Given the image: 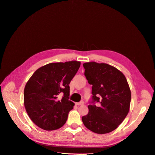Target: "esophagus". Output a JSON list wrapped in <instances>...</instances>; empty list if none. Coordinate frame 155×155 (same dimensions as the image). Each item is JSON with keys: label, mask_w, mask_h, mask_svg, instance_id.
Masks as SVG:
<instances>
[{"label": "esophagus", "mask_w": 155, "mask_h": 155, "mask_svg": "<svg viewBox=\"0 0 155 155\" xmlns=\"http://www.w3.org/2000/svg\"><path fill=\"white\" fill-rule=\"evenodd\" d=\"M76 104L77 106H81V105H83V104H84V101H81V102H79V103H76Z\"/></svg>", "instance_id": "34e87169"}]
</instances>
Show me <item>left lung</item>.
Segmentation results:
<instances>
[{
	"instance_id": "left-lung-1",
	"label": "left lung",
	"mask_w": 155,
	"mask_h": 155,
	"mask_svg": "<svg viewBox=\"0 0 155 155\" xmlns=\"http://www.w3.org/2000/svg\"><path fill=\"white\" fill-rule=\"evenodd\" d=\"M83 66L88 83L93 85V101L100 104H89V113L82 121L95 133H110L129 113L131 94L128 81L122 72L107 64L89 62Z\"/></svg>"
}]
</instances>
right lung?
Segmentation results:
<instances>
[{"instance_id":"1","label":"right lung","mask_w":155,"mask_h":155,"mask_svg":"<svg viewBox=\"0 0 155 155\" xmlns=\"http://www.w3.org/2000/svg\"><path fill=\"white\" fill-rule=\"evenodd\" d=\"M80 66L76 61L49 63L36 70L27 82L24 106L31 120L41 129L55 130L66 123L74 106L68 99L69 84Z\"/></svg>"}]
</instances>
